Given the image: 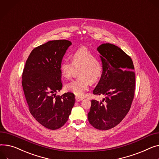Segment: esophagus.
<instances>
[{
	"label": "esophagus",
	"instance_id": "esophagus-1",
	"mask_svg": "<svg viewBox=\"0 0 159 159\" xmlns=\"http://www.w3.org/2000/svg\"><path fill=\"white\" fill-rule=\"evenodd\" d=\"M83 100V98H81V97H75V100H76L77 102H80V101H81V100Z\"/></svg>",
	"mask_w": 159,
	"mask_h": 159
}]
</instances>
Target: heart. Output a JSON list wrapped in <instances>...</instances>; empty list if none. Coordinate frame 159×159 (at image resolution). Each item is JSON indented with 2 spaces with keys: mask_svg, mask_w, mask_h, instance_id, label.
Returning a JSON list of instances; mask_svg holds the SVG:
<instances>
[{
  "mask_svg": "<svg viewBox=\"0 0 159 159\" xmlns=\"http://www.w3.org/2000/svg\"><path fill=\"white\" fill-rule=\"evenodd\" d=\"M71 58V62L63 60L60 63L61 75L65 79H70L75 68H80V78L66 84L65 89L76 96L82 97L84 93L89 89L91 82H96L101 78L103 73L102 63L95 57L94 53L86 47H80L74 50Z\"/></svg>",
  "mask_w": 159,
  "mask_h": 159,
  "instance_id": "1",
  "label": "heart"
}]
</instances>
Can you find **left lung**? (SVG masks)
I'll list each match as a JSON object with an SVG mask.
<instances>
[{
  "instance_id": "obj_1",
  "label": "left lung",
  "mask_w": 159,
  "mask_h": 159,
  "mask_svg": "<svg viewBox=\"0 0 159 159\" xmlns=\"http://www.w3.org/2000/svg\"><path fill=\"white\" fill-rule=\"evenodd\" d=\"M97 50L103 73L93 93L105 97L100 102L91 100L88 118L93 127L106 130L118 125L129 112L134 97L135 77L131 57L120 48L107 43Z\"/></svg>"
}]
</instances>
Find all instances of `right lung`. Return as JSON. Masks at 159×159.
I'll return each instance as SVG.
<instances>
[{
	"label": "right lung",
	"mask_w": 159,
	"mask_h": 159,
	"mask_svg": "<svg viewBox=\"0 0 159 159\" xmlns=\"http://www.w3.org/2000/svg\"><path fill=\"white\" fill-rule=\"evenodd\" d=\"M71 42L53 40L34 48L22 73V84L29 111L36 120L50 130L58 129L68 120L75 95L56 93L62 89L60 63Z\"/></svg>",
	"instance_id": "right-lung-1"
}]
</instances>
